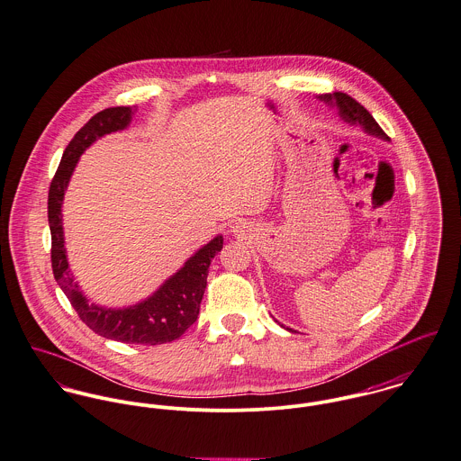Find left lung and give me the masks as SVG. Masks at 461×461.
<instances>
[{
	"label": "left lung",
	"instance_id": "obj_1",
	"mask_svg": "<svg viewBox=\"0 0 461 461\" xmlns=\"http://www.w3.org/2000/svg\"><path fill=\"white\" fill-rule=\"evenodd\" d=\"M321 101L329 104H336L339 107V114L350 122V123H357L360 127H364L366 132L369 134H375L378 138H384L387 140L389 136L382 131V127L376 123V120L369 114L367 109H364V105L352 99L348 94H343V92H334V94H325V95H320ZM292 330V329H288ZM294 332V330H292Z\"/></svg>",
	"mask_w": 461,
	"mask_h": 461
}]
</instances>
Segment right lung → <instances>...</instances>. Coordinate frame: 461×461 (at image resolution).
Segmentation results:
<instances>
[{"label": "right lung", "instance_id": "add662e5", "mask_svg": "<svg viewBox=\"0 0 461 461\" xmlns=\"http://www.w3.org/2000/svg\"><path fill=\"white\" fill-rule=\"evenodd\" d=\"M132 109L125 105L107 107L92 116L65 149L54 173L48 200V219L51 228V265L54 279L76 309L77 316L99 336L131 345H162L178 339L200 314L206 288V276L212 258L222 249V237H215L185 265L171 276L150 299L125 309H105L88 304L77 283L70 276L65 255L61 202L70 175L83 154L97 138L122 131L131 122Z\"/></svg>", "mask_w": 461, "mask_h": 461}]
</instances>
